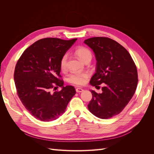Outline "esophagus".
<instances>
[{
	"label": "esophagus",
	"mask_w": 154,
	"mask_h": 154,
	"mask_svg": "<svg viewBox=\"0 0 154 154\" xmlns=\"http://www.w3.org/2000/svg\"><path fill=\"white\" fill-rule=\"evenodd\" d=\"M83 91V88H82L77 87V88H76V92H82Z\"/></svg>",
	"instance_id": "34e87169"
}]
</instances>
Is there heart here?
I'll use <instances>...</instances> for the list:
<instances>
[{
  "mask_svg": "<svg viewBox=\"0 0 154 154\" xmlns=\"http://www.w3.org/2000/svg\"><path fill=\"white\" fill-rule=\"evenodd\" d=\"M75 53L80 60L85 62L88 59L92 58V53L88 48L80 46L75 49ZM67 56L64 54L60 59V67L62 71H64L66 69ZM88 77V74L87 72H73L69 75L68 80L70 83L76 85H83L86 82Z\"/></svg>",
  "mask_w": 154,
  "mask_h": 154,
  "instance_id": "heart-1",
  "label": "heart"
}]
</instances>
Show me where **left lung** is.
I'll return each mask as SVG.
<instances>
[{"label":"left lung","mask_w":154,"mask_h":154,"mask_svg":"<svg viewBox=\"0 0 154 154\" xmlns=\"http://www.w3.org/2000/svg\"><path fill=\"white\" fill-rule=\"evenodd\" d=\"M84 43L94 51L97 61L91 85L97 87L105 83L101 94L91 91L92 98L88 109L101 119L114 117L127 105L136 90L138 76L136 64L128 51L112 39L92 37Z\"/></svg>","instance_id":"left-lung-1"}]
</instances>
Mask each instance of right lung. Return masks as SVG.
<instances>
[{"label":"right lung","mask_w":154,"mask_h":154,"mask_svg":"<svg viewBox=\"0 0 154 154\" xmlns=\"http://www.w3.org/2000/svg\"><path fill=\"white\" fill-rule=\"evenodd\" d=\"M76 40L40 39L24 51L16 64L14 80L18 97L29 112L42 122L58 118L76 94L74 87L63 86L60 62ZM58 86L61 91L50 92Z\"/></svg>","instance_id":"right-lung-1"}]
</instances>
